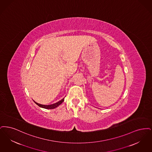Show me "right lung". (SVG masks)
<instances>
[{"label":"right lung","mask_w":152,"mask_h":152,"mask_svg":"<svg viewBox=\"0 0 152 152\" xmlns=\"http://www.w3.org/2000/svg\"><path fill=\"white\" fill-rule=\"evenodd\" d=\"M64 101V98H63L62 100H61L60 101L57 102V103H54V104H50V105H43V104H39V103H36V102H34H34L37 105H38V106L40 107H41V108H45V109H53V108H56V107H57L58 106H59Z\"/></svg>","instance_id":"1"}]
</instances>
